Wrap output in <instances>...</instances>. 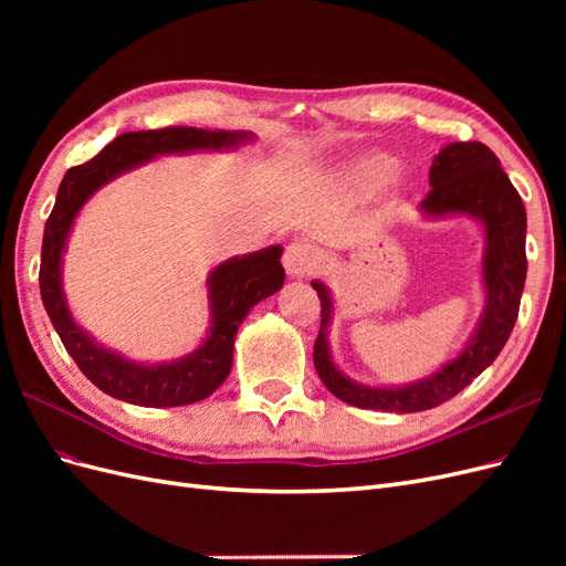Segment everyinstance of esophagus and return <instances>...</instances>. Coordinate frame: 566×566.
<instances>
[{
  "instance_id": "esophagus-1",
  "label": "esophagus",
  "mask_w": 566,
  "mask_h": 566,
  "mask_svg": "<svg viewBox=\"0 0 566 566\" xmlns=\"http://www.w3.org/2000/svg\"><path fill=\"white\" fill-rule=\"evenodd\" d=\"M321 262H323L321 250L306 241H295L293 245H287V250L283 254L285 271L295 279L312 276V273L321 266Z\"/></svg>"
}]
</instances>
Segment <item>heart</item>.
I'll return each mask as SVG.
<instances>
[{"label":"heart","mask_w":566,"mask_h":566,"mask_svg":"<svg viewBox=\"0 0 566 566\" xmlns=\"http://www.w3.org/2000/svg\"><path fill=\"white\" fill-rule=\"evenodd\" d=\"M391 172V158L382 156V153H368V156L356 158L349 165V177L364 188H373L382 184Z\"/></svg>","instance_id":"b5f03b06"}]
</instances>
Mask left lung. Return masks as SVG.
<instances>
[{"label":"left lung","mask_w":566,"mask_h":566,"mask_svg":"<svg viewBox=\"0 0 566 566\" xmlns=\"http://www.w3.org/2000/svg\"><path fill=\"white\" fill-rule=\"evenodd\" d=\"M430 186L432 191L420 205L424 214H470L484 224L486 310L468 347L430 378L406 387H368L345 378L333 364L325 333L333 302L328 287L312 281L321 300V331L314 345L316 373L337 399L356 408L416 413L449 401L495 361L515 328L526 281V210L517 188L510 184L495 153L479 142L441 148L430 167Z\"/></svg>","instance_id":"8db88e82"}]
</instances>
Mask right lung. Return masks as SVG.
<instances>
[{"mask_svg": "<svg viewBox=\"0 0 566 566\" xmlns=\"http://www.w3.org/2000/svg\"><path fill=\"white\" fill-rule=\"evenodd\" d=\"M248 132L198 129V127H165L148 132H127L94 156L90 163L71 167L65 172L56 205L44 224L40 293L44 310L54 323L63 347L75 358L77 368L111 397L136 406H186L208 399L227 380L233 364V339L252 306L281 290L285 271L281 266L283 248L233 256L210 273V335L193 354L177 358L172 364L144 366L127 361L125 356L98 347L73 321L61 285V254L67 233L84 202L101 186L127 169L144 165L165 153H188L202 148H233L250 142Z\"/></svg>", "mask_w": 566, "mask_h": 566, "instance_id": "1", "label": "right lung"}]
</instances>
